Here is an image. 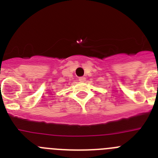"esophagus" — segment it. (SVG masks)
Segmentation results:
<instances>
[{"label": "esophagus", "instance_id": "obj_1", "mask_svg": "<svg viewBox=\"0 0 158 158\" xmlns=\"http://www.w3.org/2000/svg\"><path fill=\"white\" fill-rule=\"evenodd\" d=\"M78 80L80 81L81 82H84L85 81V77H79V79Z\"/></svg>", "mask_w": 158, "mask_h": 158}]
</instances>
